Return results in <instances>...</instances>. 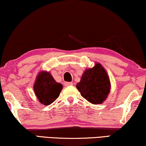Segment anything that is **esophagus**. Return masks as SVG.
I'll use <instances>...</instances> for the list:
<instances>
[{"instance_id": "esophagus-1", "label": "esophagus", "mask_w": 146, "mask_h": 146, "mask_svg": "<svg viewBox=\"0 0 146 146\" xmlns=\"http://www.w3.org/2000/svg\"><path fill=\"white\" fill-rule=\"evenodd\" d=\"M73 83L72 82H66L64 83V86H70V85H72Z\"/></svg>"}]
</instances>
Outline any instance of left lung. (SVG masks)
<instances>
[{"label":"left lung","mask_w":146,"mask_h":146,"mask_svg":"<svg viewBox=\"0 0 146 146\" xmlns=\"http://www.w3.org/2000/svg\"><path fill=\"white\" fill-rule=\"evenodd\" d=\"M76 87L80 95L91 104H101L108 98L111 83L105 69L96 63L94 67L84 71Z\"/></svg>","instance_id":"obj_1"}]
</instances>
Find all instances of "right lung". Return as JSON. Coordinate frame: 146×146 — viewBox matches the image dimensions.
I'll use <instances>...</instances> for the list:
<instances>
[{
	"label": "right lung",
	"instance_id": "right-lung-1",
	"mask_svg": "<svg viewBox=\"0 0 146 146\" xmlns=\"http://www.w3.org/2000/svg\"><path fill=\"white\" fill-rule=\"evenodd\" d=\"M63 86L56 82L51 74L47 71H40L35 82L34 92L38 101L44 106H48L59 97Z\"/></svg>",
	"mask_w": 146,
	"mask_h": 146
}]
</instances>
